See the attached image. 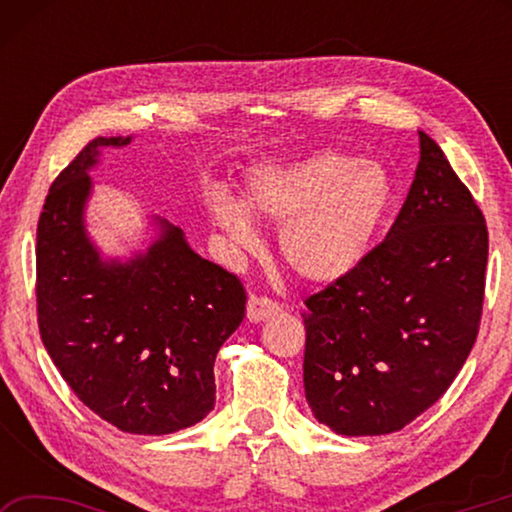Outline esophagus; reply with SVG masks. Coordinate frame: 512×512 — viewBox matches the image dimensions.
Instances as JSON below:
<instances>
[{
  "mask_svg": "<svg viewBox=\"0 0 512 512\" xmlns=\"http://www.w3.org/2000/svg\"><path fill=\"white\" fill-rule=\"evenodd\" d=\"M280 309H282L280 302H275V300H271L268 296H259V293H253V296L248 298L246 314H248L250 323H259V320H264L268 316L277 314V311H280Z\"/></svg>",
  "mask_w": 512,
  "mask_h": 512,
  "instance_id": "obj_1",
  "label": "esophagus"
}]
</instances>
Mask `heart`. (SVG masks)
<instances>
[{
	"instance_id": "1",
	"label": "heart",
	"mask_w": 512,
	"mask_h": 512,
	"mask_svg": "<svg viewBox=\"0 0 512 512\" xmlns=\"http://www.w3.org/2000/svg\"><path fill=\"white\" fill-rule=\"evenodd\" d=\"M244 198L250 212L282 225L280 255L293 273L332 282L366 257L393 210L395 185L375 162L325 151L253 173ZM212 212L237 244H253L255 228L244 205L219 196Z\"/></svg>"
}]
</instances>
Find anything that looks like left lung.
<instances>
[{
	"mask_svg": "<svg viewBox=\"0 0 512 512\" xmlns=\"http://www.w3.org/2000/svg\"><path fill=\"white\" fill-rule=\"evenodd\" d=\"M488 228L429 135L384 241L305 300V397L343 436L404 429L452 386L483 314Z\"/></svg>",
	"mask_w": 512,
	"mask_h": 512,
	"instance_id": "8db88e82",
	"label": "left lung"
}]
</instances>
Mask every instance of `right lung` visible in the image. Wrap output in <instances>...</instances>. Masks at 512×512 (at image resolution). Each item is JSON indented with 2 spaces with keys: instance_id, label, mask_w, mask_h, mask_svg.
<instances>
[{
  "instance_id": "obj_1",
  "label": "right lung",
  "mask_w": 512,
  "mask_h": 512,
  "mask_svg": "<svg viewBox=\"0 0 512 512\" xmlns=\"http://www.w3.org/2000/svg\"><path fill=\"white\" fill-rule=\"evenodd\" d=\"M97 137L58 173L38 221L36 309L40 339L76 397L117 429L160 436L214 409V359L246 316L235 273L187 246L160 221L146 255L101 262L85 237L88 169Z\"/></svg>"
}]
</instances>
